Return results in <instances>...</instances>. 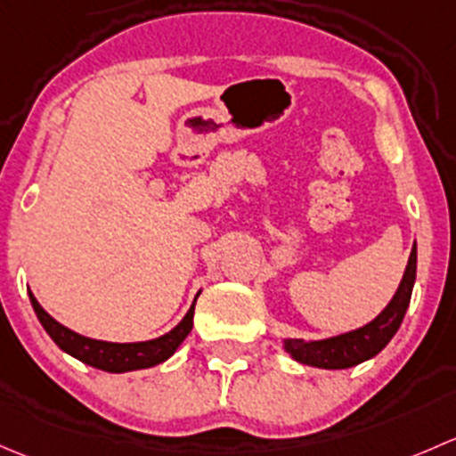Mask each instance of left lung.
I'll use <instances>...</instances> for the list:
<instances>
[{"label": "left lung", "mask_w": 456, "mask_h": 456, "mask_svg": "<svg viewBox=\"0 0 456 456\" xmlns=\"http://www.w3.org/2000/svg\"><path fill=\"white\" fill-rule=\"evenodd\" d=\"M417 276V243H412L408 265L403 270L402 283L397 288L395 297L391 303L373 318L367 325L358 327L338 336L322 338V340H300V338H285L283 349L292 355L294 360L307 367L318 369H351L360 362L378 355L384 346L391 342L400 330L403 314H406L408 303H411L412 285Z\"/></svg>", "instance_id": "8db88e82"}]
</instances>
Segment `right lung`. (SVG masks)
Returning a JSON list of instances; mask_svg holds the SVG:
<instances>
[{
    "label": "right lung",
    "instance_id": "add662e5",
    "mask_svg": "<svg viewBox=\"0 0 456 456\" xmlns=\"http://www.w3.org/2000/svg\"><path fill=\"white\" fill-rule=\"evenodd\" d=\"M28 297H30L32 309H35L37 318H39L44 330L48 331V336L53 338L59 349H63L65 354H69L72 358L89 364V367L110 370V373H126V370L149 369L171 358L177 351V346L186 340V336L193 330V314L197 300H193V305L189 307L186 316L182 318L171 331L164 333V336L144 342H107L96 340V338L81 336V333L72 331L69 327L61 325L59 321H54V318L41 307L39 300L35 298V294L28 292ZM197 297H200V292H197Z\"/></svg>",
    "mask_w": 456,
    "mask_h": 456
}]
</instances>
